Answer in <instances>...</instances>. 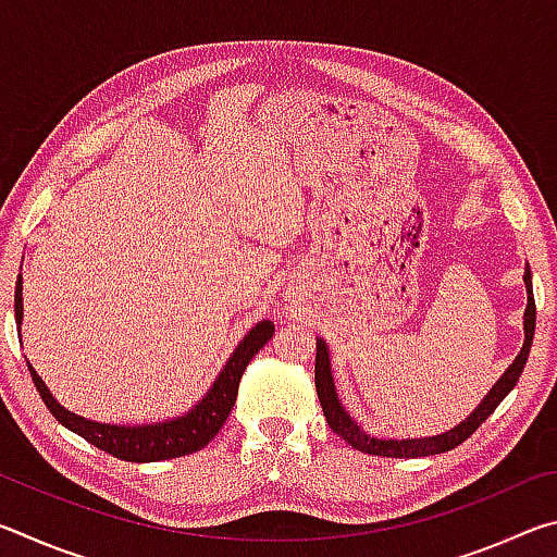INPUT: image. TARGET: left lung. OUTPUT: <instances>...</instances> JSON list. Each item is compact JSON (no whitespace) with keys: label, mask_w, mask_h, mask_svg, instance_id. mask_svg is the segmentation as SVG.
Listing matches in <instances>:
<instances>
[{"label":"left lung","mask_w":557,"mask_h":557,"mask_svg":"<svg viewBox=\"0 0 557 557\" xmlns=\"http://www.w3.org/2000/svg\"><path fill=\"white\" fill-rule=\"evenodd\" d=\"M523 282H525V295H528V305L523 312V348L518 351L513 358V363L504 371L502 379H498L492 391L484 395V400L476 405L474 412H469V418H465L442 435H432V437H405V440H395V437H375L369 435L358 422L351 418L342 400H338L336 385H334V373H332V354H329V346L322 336H317V363H314V383H317V395L319 403H322L324 418L329 422L338 437H344L348 445L356 447L358 451H366V455H379V457H395V459H414V457H430V455H442V451H449L459 447L469 435H474L479 425L492 414L498 403H502L508 393L513 391V385L521 379V373L525 369L528 354H531V344H533V334H535V299H533V282H531V268H525L523 272Z\"/></svg>","instance_id":"1"}]
</instances>
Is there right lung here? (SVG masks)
<instances>
[{
	"instance_id": "obj_1",
	"label": "right lung",
	"mask_w": 557,
	"mask_h": 557,
	"mask_svg": "<svg viewBox=\"0 0 557 557\" xmlns=\"http://www.w3.org/2000/svg\"><path fill=\"white\" fill-rule=\"evenodd\" d=\"M22 285V272H18L14 289V317L18 324V336H22L24 319ZM272 334H275V324L268 322V319L258 322L243 336V342L235 346V351L231 354L228 361H225L219 379L213 381L209 393H206L188 412L172 420L154 422V425H106V422L81 418V414L65 410L63 405L53 398L49 385L39 379V373L34 371L32 363L29 371L36 391H39L41 400L46 403V408L51 410L53 418L59 420L63 428H69L75 435H81L83 440H88L90 445H96L98 449L108 451V455L117 459L162 461L199 451L219 435V430L223 428V422L228 420L235 405V395H238L245 366H248L252 361V356L270 342Z\"/></svg>"
}]
</instances>
